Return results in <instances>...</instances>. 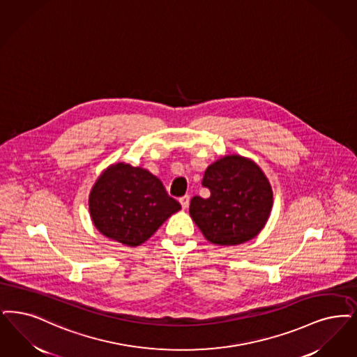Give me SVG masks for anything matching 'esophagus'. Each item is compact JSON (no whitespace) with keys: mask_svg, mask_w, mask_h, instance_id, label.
I'll return each instance as SVG.
<instances>
[{"mask_svg":"<svg viewBox=\"0 0 357 357\" xmlns=\"http://www.w3.org/2000/svg\"><path fill=\"white\" fill-rule=\"evenodd\" d=\"M179 202H181V204H182V208L185 210V208L188 207V203H190V197L185 195V197H182V198L179 199Z\"/></svg>","mask_w":357,"mask_h":357,"instance_id":"34e87169","label":"esophagus"}]
</instances>
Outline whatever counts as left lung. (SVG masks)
<instances>
[{
    "label": "left lung",
    "instance_id": "8db88e82",
    "mask_svg": "<svg viewBox=\"0 0 357 357\" xmlns=\"http://www.w3.org/2000/svg\"><path fill=\"white\" fill-rule=\"evenodd\" d=\"M210 198L194 197L190 216L203 236L216 245H238L254 239L271 214L273 194L266 174L239 154L219 158L204 172Z\"/></svg>",
    "mask_w": 357,
    "mask_h": 357
}]
</instances>
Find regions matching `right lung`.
<instances>
[{"label":"right lung","instance_id":"1","mask_svg":"<svg viewBox=\"0 0 357 357\" xmlns=\"http://www.w3.org/2000/svg\"><path fill=\"white\" fill-rule=\"evenodd\" d=\"M89 210L102 235L137 247L178 213L181 204L167 195L155 175L118 162L100 172L91 187Z\"/></svg>","mask_w":357,"mask_h":357}]
</instances>
